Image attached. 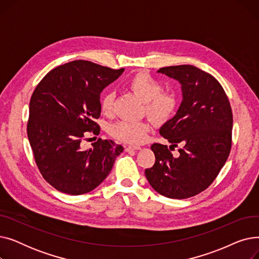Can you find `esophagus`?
Segmentation results:
<instances>
[{
	"instance_id": "obj_1",
	"label": "esophagus",
	"mask_w": 259,
	"mask_h": 259,
	"mask_svg": "<svg viewBox=\"0 0 259 259\" xmlns=\"http://www.w3.org/2000/svg\"><path fill=\"white\" fill-rule=\"evenodd\" d=\"M141 150V146H127L126 147V151L131 152V151H137Z\"/></svg>"
}]
</instances>
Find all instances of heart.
Listing matches in <instances>:
<instances>
[{"instance_id":"heart-1","label":"heart","mask_w":259,"mask_h":259,"mask_svg":"<svg viewBox=\"0 0 259 259\" xmlns=\"http://www.w3.org/2000/svg\"><path fill=\"white\" fill-rule=\"evenodd\" d=\"M127 87L145 103L147 115L155 122L171 117L176 108V98L171 92H161L158 80L147 73H138L127 81ZM105 115H111L114 109V93L108 92L101 103ZM151 126L147 121L118 120L109 127V133L118 141L128 144L144 142Z\"/></svg>"}]
</instances>
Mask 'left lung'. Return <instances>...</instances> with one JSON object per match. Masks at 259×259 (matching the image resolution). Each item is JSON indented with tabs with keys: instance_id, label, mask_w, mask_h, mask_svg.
<instances>
[{
	"instance_id": "1",
	"label": "left lung",
	"mask_w": 259,
	"mask_h": 259,
	"mask_svg": "<svg viewBox=\"0 0 259 259\" xmlns=\"http://www.w3.org/2000/svg\"><path fill=\"white\" fill-rule=\"evenodd\" d=\"M157 72L181 84L183 101L159 133L170 150L183 148L174 157L166 145L153 144L155 162L145 175L157 193L184 199L206 190L224 167L231 150L232 110L219 80L197 67L170 66Z\"/></svg>"
}]
</instances>
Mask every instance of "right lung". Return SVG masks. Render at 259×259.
<instances>
[{"label": "right lung", "instance_id": "obj_1", "mask_svg": "<svg viewBox=\"0 0 259 259\" xmlns=\"http://www.w3.org/2000/svg\"><path fill=\"white\" fill-rule=\"evenodd\" d=\"M124 72L88 61L54 68L36 86L29 104L27 134L43 178L59 191L80 195L110 173L124 147L101 139L81 147L87 131L99 133L101 93Z\"/></svg>", "mask_w": 259, "mask_h": 259}]
</instances>
